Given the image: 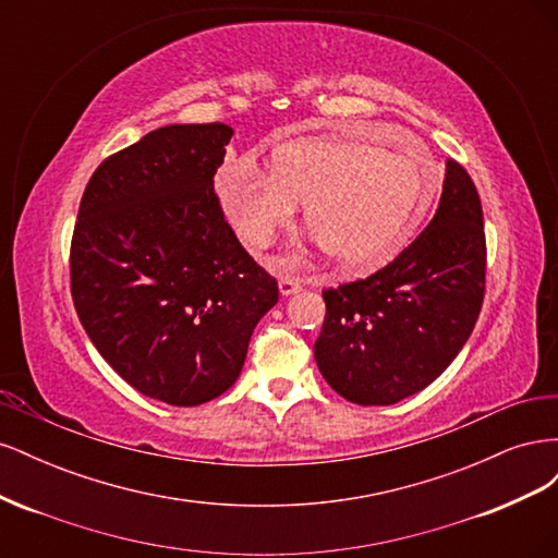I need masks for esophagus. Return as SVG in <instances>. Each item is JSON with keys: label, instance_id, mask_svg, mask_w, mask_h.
I'll use <instances>...</instances> for the list:
<instances>
[{"label": "esophagus", "instance_id": "34e87169", "mask_svg": "<svg viewBox=\"0 0 558 558\" xmlns=\"http://www.w3.org/2000/svg\"><path fill=\"white\" fill-rule=\"evenodd\" d=\"M302 289L300 286V281L295 279V277H281L279 279V291H281V295H293V293H298Z\"/></svg>", "mask_w": 558, "mask_h": 558}]
</instances>
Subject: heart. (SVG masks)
I'll use <instances>...</instances> for the list:
<instances>
[{
  "mask_svg": "<svg viewBox=\"0 0 558 558\" xmlns=\"http://www.w3.org/2000/svg\"><path fill=\"white\" fill-rule=\"evenodd\" d=\"M384 154L353 140H298L275 148L269 179L248 167L221 177V199L240 238L267 248L305 207L307 232L344 275L373 272L410 240L433 197V160Z\"/></svg>",
  "mask_w": 558,
  "mask_h": 558,
  "instance_id": "1",
  "label": "heart"
}]
</instances>
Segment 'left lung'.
Wrapping results in <instances>:
<instances>
[{
    "mask_svg": "<svg viewBox=\"0 0 558 558\" xmlns=\"http://www.w3.org/2000/svg\"><path fill=\"white\" fill-rule=\"evenodd\" d=\"M486 283L482 202L463 165L447 160L428 228L386 267L326 289L314 359L337 393L393 404L418 393L459 356Z\"/></svg>",
    "mask_w": 558,
    "mask_h": 558,
    "instance_id": "8db88e82",
    "label": "left lung"
}]
</instances>
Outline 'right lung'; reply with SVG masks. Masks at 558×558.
Returning <instances> with one entry per match:
<instances>
[{
    "label": "right lung",
    "instance_id": "right-lung-1",
    "mask_svg": "<svg viewBox=\"0 0 558 558\" xmlns=\"http://www.w3.org/2000/svg\"><path fill=\"white\" fill-rule=\"evenodd\" d=\"M232 128L165 125L109 156L74 226V307L102 359L140 393L195 408L238 381L279 286L214 193Z\"/></svg>",
    "mask_w": 558,
    "mask_h": 558
}]
</instances>
